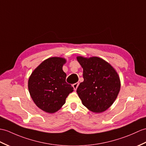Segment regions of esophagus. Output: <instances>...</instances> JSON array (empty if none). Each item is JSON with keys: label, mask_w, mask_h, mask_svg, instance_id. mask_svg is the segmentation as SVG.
<instances>
[{"label": "esophagus", "mask_w": 146, "mask_h": 146, "mask_svg": "<svg viewBox=\"0 0 146 146\" xmlns=\"http://www.w3.org/2000/svg\"><path fill=\"white\" fill-rule=\"evenodd\" d=\"M78 85H79V83H78V82L73 84V87L74 90H76L77 89V88H78Z\"/></svg>", "instance_id": "1"}]
</instances>
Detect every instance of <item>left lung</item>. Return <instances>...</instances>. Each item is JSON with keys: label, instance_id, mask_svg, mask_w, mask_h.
<instances>
[{"label": "left lung", "instance_id": "left-lung-1", "mask_svg": "<svg viewBox=\"0 0 146 146\" xmlns=\"http://www.w3.org/2000/svg\"><path fill=\"white\" fill-rule=\"evenodd\" d=\"M84 81L76 90L83 104L94 113L108 109L119 92V76L111 65L98 57L78 56Z\"/></svg>", "mask_w": 146, "mask_h": 146}]
</instances>
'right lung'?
I'll use <instances>...</instances> for the list:
<instances>
[{
    "instance_id": "obj_1",
    "label": "right lung",
    "mask_w": 146,
    "mask_h": 146,
    "mask_svg": "<svg viewBox=\"0 0 146 146\" xmlns=\"http://www.w3.org/2000/svg\"><path fill=\"white\" fill-rule=\"evenodd\" d=\"M65 59L52 57L46 59L33 71L29 80L30 96L40 109L48 113L59 110L73 91L66 82L62 67Z\"/></svg>"
}]
</instances>
